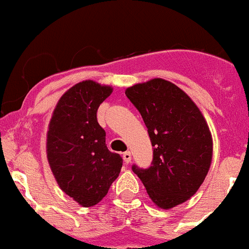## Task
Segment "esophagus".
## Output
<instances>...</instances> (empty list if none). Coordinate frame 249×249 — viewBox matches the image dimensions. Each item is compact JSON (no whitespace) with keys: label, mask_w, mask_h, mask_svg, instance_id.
<instances>
[{"label":"esophagus","mask_w":249,"mask_h":249,"mask_svg":"<svg viewBox=\"0 0 249 249\" xmlns=\"http://www.w3.org/2000/svg\"><path fill=\"white\" fill-rule=\"evenodd\" d=\"M123 159H124L125 162L129 163L130 161H131V152H130V151H125L124 154H123Z\"/></svg>","instance_id":"1"}]
</instances>
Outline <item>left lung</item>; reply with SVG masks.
Instances as JSON below:
<instances>
[{"instance_id":"left-lung-1","label":"left lung","mask_w":249,"mask_h":249,"mask_svg":"<svg viewBox=\"0 0 249 249\" xmlns=\"http://www.w3.org/2000/svg\"><path fill=\"white\" fill-rule=\"evenodd\" d=\"M142 116L151 140V166L133 165L152 202L163 210L200 189L212 161V136L200 109L178 86L161 78L125 90Z\"/></svg>"}]
</instances>
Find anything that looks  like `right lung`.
<instances>
[{"label":"right lung","mask_w":249,"mask_h":249,"mask_svg":"<svg viewBox=\"0 0 249 249\" xmlns=\"http://www.w3.org/2000/svg\"><path fill=\"white\" fill-rule=\"evenodd\" d=\"M113 88L84 80L62 95L47 133V158L58 185L84 207L97 205L119 176L123 159L109 151L97 120Z\"/></svg>","instance_id":"obj_1"}]
</instances>
